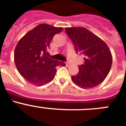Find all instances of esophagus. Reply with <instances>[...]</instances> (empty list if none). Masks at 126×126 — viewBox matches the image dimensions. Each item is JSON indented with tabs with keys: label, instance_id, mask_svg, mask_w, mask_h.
<instances>
[{
	"label": "esophagus",
	"instance_id": "1",
	"mask_svg": "<svg viewBox=\"0 0 126 126\" xmlns=\"http://www.w3.org/2000/svg\"><path fill=\"white\" fill-rule=\"evenodd\" d=\"M65 64H66L67 66H68V65L70 64V63L69 62H65Z\"/></svg>",
	"mask_w": 126,
	"mask_h": 126
}]
</instances>
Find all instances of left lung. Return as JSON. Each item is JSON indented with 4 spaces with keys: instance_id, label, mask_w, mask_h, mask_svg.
I'll return each instance as SVG.
<instances>
[{
    "instance_id": "8db88e82",
    "label": "left lung",
    "mask_w": 126,
    "mask_h": 126,
    "mask_svg": "<svg viewBox=\"0 0 126 126\" xmlns=\"http://www.w3.org/2000/svg\"><path fill=\"white\" fill-rule=\"evenodd\" d=\"M78 53L84 54V63L78 65L79 73L71 76L75 84L85 89L92 88L104 81L110 70L112 57L107 44L87 29L65 28Z\"/></svg>"
}]
</instances>
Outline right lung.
<instances>
[{"label": "right lung", "instance_id": "obj_1", "mask_svg": "<svg viewBox=\"0 0 126 126\" xmlns=\"http://www.w3.org/2000/svg\"><path fill=\"white\" fill-rule=\"evenodd\" d=\"M63 28L47 24L38 25L18 42L14 51V62L21 75L35 86L46 84L53 79L56 67L65 66L63 62L47 55L55 34Z\"/></svg>", "mask_w": 126, "mask_h": 126}]
</instances>
